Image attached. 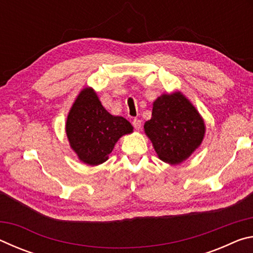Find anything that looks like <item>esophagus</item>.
<instances>
[{
  "label": "esophagus",
  "mask_w": 253,
  "mask_h": 253,
  "mask_svg": "<svg viewBox=\"0 0 253 253\" xmlns=\"http://www.w3.org/2000/svg\"><path fill=\"white\" fill-rule=\"evenodd\" d=\"M132 126L135 127V129L139 130L140 128H142V121H140V119H138V118H135L134 121H132Z\"/></svg>",
  "instance_id": "obj_1"
}]
</instances>
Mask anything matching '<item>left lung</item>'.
Masks as SVG:
<instances>
[{
    "label": "left lung",
    "mask_w": 253,
    "mask_h": 253,
    "mask_svg": "<svg viewBox=\"0 0 253 253\" xmlns=\"http://www.w3.org/2000/svg\"><path fill=\"white\" fill-rule=\"evenodd\" d=\"M158 157L169 164L187 160L204 138L205 124L182 92L164 93L154 101L152 118L144 125Z\"/></svg>",
    "instance_id": "obj_1"
}]
</instances>
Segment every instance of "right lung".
Segmentation results:
<instances>
[{
	"label": "right lung",
	"mask_w": 253,
	"mask_h": 253,
	"mask_svg": "<svg viewBox=\"0 0 253 253\" xmlns=\"http://www.w3.org/2000/svg\"><path fill=\"white\" fill-rule=\"evenodd\" d=\"M66 132L79 160L95 166L108 160L115 144L132 132V126L124 117L109 114L96 91L87 87L80 91L68 114Z\"/></svg>",
	"instance_id": "obj_1"
}]
</instances>
